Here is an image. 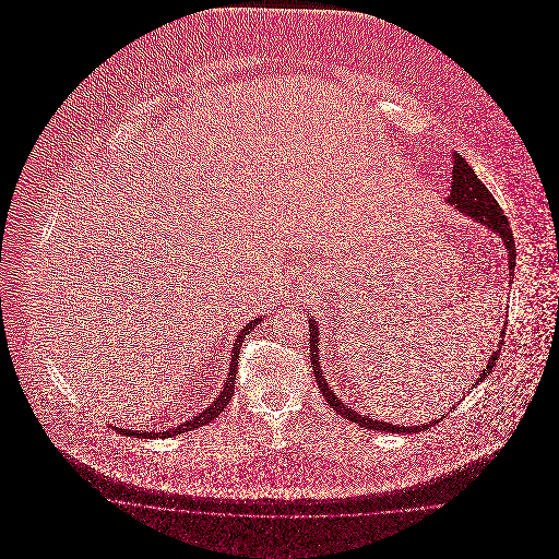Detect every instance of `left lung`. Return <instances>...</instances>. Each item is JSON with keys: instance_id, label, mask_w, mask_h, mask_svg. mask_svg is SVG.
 Returning <instances> with one entry per match:
<instances>
[{"instance_id": "1", "label": "left lung", "mask_w": 559, "mask_h": 559, "mask_svg": "<svg viewBox=\"0 0 559 559\" xmlns=\"http://www.w3.org/2000/svg\"><path fill=\"white\" fill-rule=\"evenodd\" d=\"M452 157H454V169H452V191L448 195V204L456 206L461 213H465L467 217H472L474 222H478L484 228H488L490 233H495L501 239L506 251H508V269H510V280H512L514 277V266H516V247H514L512 228H510L501 206L497 204L492 193L484 187V182L476 176L472 165L463 159L461 155H452ZM501 335H506V326H503ZM499 344H503V340ZM310 357H312V370L317 374L320 392H322L324 400L329 402V406L337 415L359 424L361 428H374V430H388V432H417V430H426L435 424V421H430V424H424V426H394V424H388L383 419H372L370 415H359L353 406H348L344 400L337 399L333 394V390L329 388L326 379L322 377V366L319 361V326H317V320H310ZM497 357H499V350H495L488 357V364L481 370L478 383H481L492 372V368L497 364Z\"/></svg>"}]
</instances>
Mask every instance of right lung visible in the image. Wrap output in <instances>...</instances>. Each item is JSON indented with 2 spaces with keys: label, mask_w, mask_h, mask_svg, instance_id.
Instances as JSON below:
<instances>
[{
  "label": "right lung",
  "mask_w": 559,
  "mask_h": 559,
  "mask_svg": "<svg viewBox=\"0 0 559 559\" xmlns=\"http://www.w3.org/2000/svg\"><path fill=\"white\" fill-rule=\"evenodd\" d=\"M262 319H253L249 320L242 329L239 331V335H237V340H235V348H233V361H230V372H228V379H226V383H224V388H222V392H219V396L213 400L206 408H202L198 415H193L189 421H185V424H180V426H176V428H169V430H165V432H144V430H127V428H116L118 432H122V435H135V437H171V435H180V432H187V430H193V428H200V426H204V424H209V421H213L226 406H228V402L233 399V394H235V383H237V368H239V350L240 344H242V340H245V335H249L251 333V329L258 324Z\"/></svg>",
  "instance_id": "add662e5"
}]
</instances>
